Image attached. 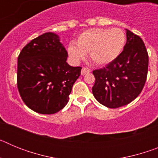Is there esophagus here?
Instances as JSON below:
<instances>
[{
  "label": "esophagus",
  "mask_w": 158,
  "mask_h": 158,
  "mask_svg": "<svg viewBox=\"0 0 158 158\" xmlns=\"http://www.w3.org/2000/svg\"><path fill=\"white\" fill-rule=\"evenodd\" d=\"M91 72V70L87 68V67H83L81 69V75H85L86 73H89Z\"/></svg>",
  "instance_id": "1"
}]
</instances>
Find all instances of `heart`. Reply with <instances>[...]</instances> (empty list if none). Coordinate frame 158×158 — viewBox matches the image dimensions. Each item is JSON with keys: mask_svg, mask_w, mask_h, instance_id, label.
I'll return each instance as SVG.
<instances>
[{"mask_svg": "<svg viewBox=\"0 0 158 158\" xmlns=\"http://www.w3.org/2000/svg\"><path fill=\"white\" fill-rule=\"evenodd\" d=\"M126 44V35L119 28H93L78 36L76 45L68 47L69 55L75 61L82 59L88 54L96 65L110 63L121 54Z\"/></svg>", "mask_w": 158, "mask_h": 158, "instance_id": "b5f03b06", "label": "heart"}]
</instances>
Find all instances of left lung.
<instances>
[{"mask_svg": "<svg viewBox=\"0 0 158 158\" xmlns=\"http://www.w3.org/2000/svg\"><path fill=\"white\" fill-rule=\"evenodd\" d=\"M149 56L139 36L127 30L123 51L105 67L95 69L93 94L96 100L110 108H117L133 101L146 83Z\"/></svg>", "mask_w": 158, "mask_h": 158, "instance_id": "1", "label": "left lung"}]
</instances>
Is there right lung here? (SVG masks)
Here are the masks:
<instances>
[{
	"label": "right lung",
	"mask_w": 158,
	"mask_h": 158,
	"mask_svg": "<svg viewBox=\"0 0 158 158\" xmlns=\"http://www.w3.org/2000/svg\"><path fill=\"white\" fill-rule=\"evenodd\" d=\"M68 53L59 37L47 32L32 40L18 56L17 88L24 104L40 114L51 115L69 101L81 67L66 62Z\"/></svg>",
	"instance_id": "right-lung-1"
}]
</instances>
